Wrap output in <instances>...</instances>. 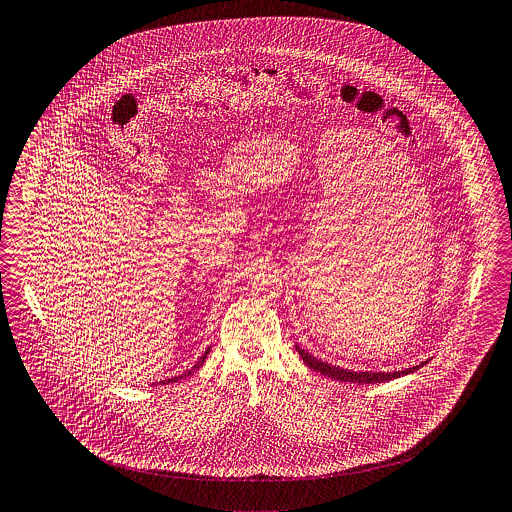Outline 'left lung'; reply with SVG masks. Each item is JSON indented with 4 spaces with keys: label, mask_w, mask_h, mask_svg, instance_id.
I'll return each instance as SVG.
<instances>
[{
    "label": "left lung",
    "mask_w": 512,
    "mask_h": 512,
    "mask_svg": "<svg viewBox=\"0 0 512 512\" xmlns=\"http://www.w3.org/2000/svg\"><path fill=\"white\" fill-rule=\"evenodd\" d=\"M295 348H297L301 360L311 370H315V372H319L321 375H325V377H330V379H336V381H346V383H383V381H391V379H397V377L417 372L422 366L428 364V360H426V362H420L419 366H413V368H407V370H401V372H354V370H344V368L332 366L328 362L315 358L313 354H309L299 344H295Z\"/></svg>",
    "instance_id": "obj_1"
}]
</instances>
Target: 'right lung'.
Here are the masks:
<instances>
[{
  "instance_id": "right-lung-1",
  "label": "right lung",
  "mask_w": 512,
  "mask_h": 512,
  "mask_svg": "<svg viewBox=\"0 0 512 512\" xmlns=\"http://www.w3.org/2000/svg\"><path fill=\"white\" fill-rule=\"evenodd\" d=\"M207 354H209V348H207V350H205V354H203V356H201V358H199V362H197V364H195V366H193V368H191V370H187V372L182 373V375H176V377H170V379H162V381H160V383H172V381H178V379H182V377H186V375H191V372H193V370H197V368H201V366H203V362H205V360H207Z\"/></svg>"
}]
</instances>
